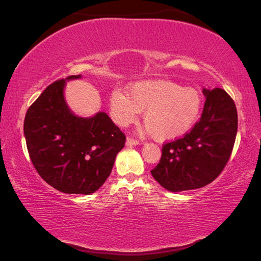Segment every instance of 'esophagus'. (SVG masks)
I'll use <instances>...</instances> for the list:
<instances>
[{"label": "esophagus", "instance_id": "obj_1", "mask_svg": "<svg viewBox=\"0 0 261 261\" xmlns=\"http://www.w3.org/2000/svg\"><path fill=\"white\" fill-rule=\"evenodd\" d=\"M125 144H126V146H136V145H139L140 143L138 140H136L134 138H126Z\"/></svg>", "mask_w": 261, "mask_h": 261}]
</instances>
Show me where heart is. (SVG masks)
<instances>
[{
	"label": "heart",
	"instance_id": "heart-1",
	"mask_svg": "<svg viewBox=\"0 0 261 261\" xmlns=\"http://www.w3.org/2000/svg\"><path fill=\"white\" fill-rule=\"evenodd\" d=\"M201 108L202 99L196 88L166 79L136 82L127 87V94L114 90L110 95V112L117 124L129 125L139 112H144L146 130L160 141L187 135L199 118Z\"/></svg>",
	"mask_w": 261,
	"mask_h": 261
}]
</instances>
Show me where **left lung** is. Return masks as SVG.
<instances>
[{
    "instance_id": "8db88e82",
    "label": "left lung",
    "mask_w": 261,
    "mask_h": 261,
    "mask_svg": "<svg viewBox=\"0 0 261 261\" xmlns=\"http://www.w3.org/2000/svg\"><path fill=\"white\" fill-rule=\"evenodd\" d=\"M206 101L192 130L163 145L159 165L151 171L168 191L199 189L218 177L230 158L237 134L235 102L222 88H202Z\"/></svg>"
}]
</instances>
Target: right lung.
Segmentation results:
<instances>
[{"label": "right lung", "mask_w": 261, "mask_h": 261, "mask_svg": "<svg viewBox=\"0 0 261 261\" xmlns=\"http://www.w3.org/2000/svg\"><path fill=\"white\" fill-rule=\"evenodd\" d=\"M70 76L48 86L26 113L24 136L31 161L43 180L64 193L91 194L112 173L125 136L103 112L81 117L64 98Z\"/></svg>", "instance_id": "1"}]
</instances>
